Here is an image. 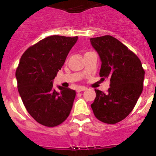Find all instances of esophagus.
<instances>
[{"label": "esophagus", "mask_w": 156, "mask_h": 156, "mask_svg": "<svg viewBox=\"0 0 156 156\" xmlns=\"http://www.w3.org/2000/svg\"><path fill=\"white\" fill-rule=\"evenodd\" d=\"M86 89H87V88H85V87H78V88H77L76 91H78V92H81V91H85Z\"/></svg>", "instance_id": "1"}]
</instances>
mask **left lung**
I'll return each instance as SVG.
<instances>
[{
    "label": "left lung",
    "instance_id": "left-lung-1",
    "mask_svg": "<svg viewBox=\"0 0 156 156\" xmlns=\"http://www.w3.org/2000/svg\"><path fill=\"white\" fill-rule=\"evenodd\" d=\"M90 41L101 59L100 77L110 79L108 92L95 89L91 107L98 120L115 124L135 107L143 89L145 71L139 58L112 36L90 38Z\"/></svg>",
    "mask_w": 156,
    "mask_h": 156
}]
</instances>
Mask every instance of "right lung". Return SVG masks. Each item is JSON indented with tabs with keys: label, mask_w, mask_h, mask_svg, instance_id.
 <instances>
[{
	"label": "right lung",
	"mask_w": 156,
	"mask_h": 156,
	"mask_svg": "<svg viewBox=\"0 0 156 156\" xmlns=\"http://www.w3.org/2000/svg\"><path fill=\"white\" fill-rule=\"evenodd\" d=\"M78 38L53 35L42 39L23 54L16 70L21 100L30 116L43 126L62 124L72 108L75 90L58 86L57 91L53 81Z\"/></svg>",
	"instance_id": "obj_1"
}]
</instances>
